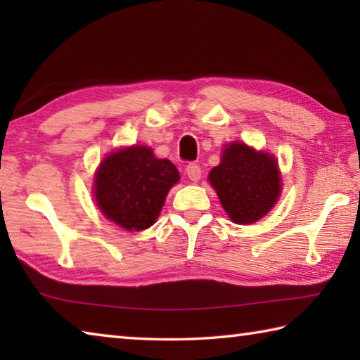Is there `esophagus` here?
<instances>
[{
    "mask_svg": "<svg viewBox=\"0 0 360 360\" xmlns=\"http://www.w3.org/2000/svg\"><path fill=\"white\" fill-rule=\"evenodd\" d=\"M186 173L188 176V179L197 182L200 178H202V168H200L197 163H188L186 167Z\"/></svg>",
    "mask_w": 360,
    "mask_h": 360,
    "instance_id": "esophagus-1",
    "label": "esophagus"
}]
</instances>
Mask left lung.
<instances>
[{"instance_id": "1", "label": "left lung", "mask_w": 360, "mask_h": 360, "mask_svg": "<svg viewBox=\"0 0 360 360\" xmlns=\"http://www.w3.org/2000/svg\"><path fill=\"white\" fill-rule=\"evenodd\" d=\"M275 157L243 143L224 149L222 160L211 169L210 182L231 221L252 224L264 217L281 192Z\"/></svg>"}]
</instances>
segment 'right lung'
Wrapping results in <instances>:
<instances>
[{"label":"right lung","instance_id":"add662e5","mask_svg":"<svg viewBox=\"0 0 360 360\" xmlns=\"http://www.w3.org/2000/svg\"><path fill=\"white\" fill-rule=\"evenodd\" d=\"M179 173L167 158L146 146L108 155L95 176V200L109 221L125 230H144L155 222Z\"/></svg>","mask_w":360,"mask_h":360}]
</instances>
